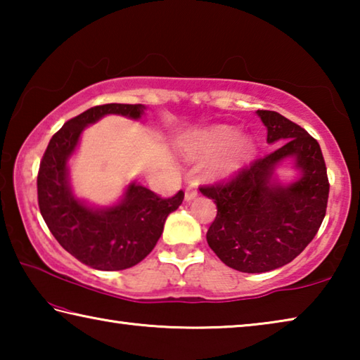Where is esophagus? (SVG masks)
<instances>
[{"label": "esophagus", "mask_w": 360, "mask_h": 360, "mask_svg": "<svg viewBox=\"0 0 360 360\" xmlns=\"http://www.w3.org/2000/svg\"><path fill=\"white\" fill-rule=\"evenodd\" d=\"M197 195H198L197 187H195L193 184L187 186V188H186V200H187V202H188V200H193L195 197H197Z\"/></svg>", "instance_id": "esophagus-1"}]
</instances>
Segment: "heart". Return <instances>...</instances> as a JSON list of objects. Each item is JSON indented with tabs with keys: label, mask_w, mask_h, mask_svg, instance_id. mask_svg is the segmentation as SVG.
<instances>
[{
	"label": "heart",
	"mask_w": 360,
	"mask_h": 360,
	"mask_svg": "<svg viewBox=\"0 0 360 360\" xmlns=\"http://www.w3.org/2000/svg\"><path fill=\"white\" fill-rule=\"evenodd\" d=\"M235 138L236 131L233 129H230V127H214V129L203 133V135L200 136L197 144H195L193 152L195 154H203V152L222 149L225 146H229L231 142L235 141ZM248 141H236L230 146L227 154H224L219 158L212 168H214V172L219 174H229L241 165V162L248 157Z\"/></svg>",
	"instance_id": "heart-1"
}]
</instances>
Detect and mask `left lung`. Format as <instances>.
Here are the masks:
<instances>
[{"label":"left lung","mask_w":360,"mask_h":360,"mask_svg":"<svg viewBox=\"0 0 360 360\" xmlns=\"http://www.w3.org/2000/svg\"><path fill=\"white\" fill-rule=\"evenodd\" d=\"M257 112L266 141L281 146L245 163L229 179L200 186L217 206L208 245L225 265L243 273L270 271L294 260L318 233L330 188L319 143L281 114ZM285 156L297 158L302 178L288 188L271 185L272 167Z\"/></svg>","instance_id":"obj_1"}]
</instances>
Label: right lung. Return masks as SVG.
Instances as JSON below:
<instances>
[{"label":"right lung","instance_id":"right-lung-1","mask_svg":"<svg viewBox=\"0 0 360 360\" xmlns=\"http://www.w3.org/2000/svg\"><path fill=\"white\" fill-rule=\"evenodd\" d=\"M143 105L94 106L70 119L51 138L38 172V205L51 233L65 251L82 264L105 271L125 270L155 248L169 212L179 208L184 192L163 198L143 186L131 184L124 202L94 211L72 197L66 178V160L85 125L106 114L141 117Z\"/></svg>","mask_w":360,"mask_h":360}]
</instances>
